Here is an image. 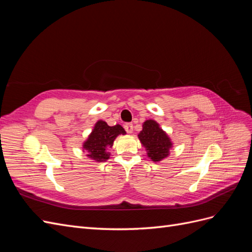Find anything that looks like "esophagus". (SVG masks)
<instances>
[{
  "instance_id": "1",
  "label": "esophagus",
  "mask_w": 252,
  "mask_h": 252,
  "mask_svg": "<svg viewBox=\"0 0 252 252\" xmlns=\"http://www.w3.org/2000/svg\"><path fill=\"white\" fill-rule=\"evenodd\" d=\"M124 128H125V130L128 133H132V131H133V124L132 123H126L124 125Z\"/></svg>"
}]
</instances>
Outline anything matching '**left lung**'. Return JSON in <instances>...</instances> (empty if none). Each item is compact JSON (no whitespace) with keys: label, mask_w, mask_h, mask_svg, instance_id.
Here are the masks:
<instances>
[{"label":"left lung","mask_w":252,"mask_h":252,"mask_svg":"<svg viewBox=\"0 0 252 252\" xmlns=\"http://www.w3.org/2000/svg\"><path fill=\"white\" fill-rule=\"evenodd\" d=\"M138 136L143 146L146 148L148 157L154 162L162 161L169 156L172 143L156 121L147 120L144 122L143 129Z\"/></svg>","instance_id":"obj_1"}]
</instances>
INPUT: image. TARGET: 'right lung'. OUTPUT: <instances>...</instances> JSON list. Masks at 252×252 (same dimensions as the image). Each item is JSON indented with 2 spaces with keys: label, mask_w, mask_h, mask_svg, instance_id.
Returning <instances> with one entry per match:
<instances>
[{
  "label": "right lung",
  "mask_w": 252,
  "mask_h": 252,
  "mask_svg": "<svg viewBox=\"0 0 252 252\" xmlns=\"http://www.w3.org/2000/svg\"><path fill=\"white\" fill-rule=\"evenodd\" d=\"M125 133L124 128L119 124L109 126L104 121H97L93 132L84 142L83 148L88 152V158L94 159L95 162H104L109 158L108 148L112 147L113 141L119 134Z\"/></svg>",
  "instance_id": "obj_1"
}]
</instances>
